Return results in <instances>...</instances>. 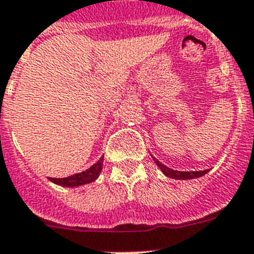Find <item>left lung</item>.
I'll return each instance as SVG.
<instances>
[{
  "mask_svg": "<svg viewBox=\"0 0 254 254\" xmlns=\"http://www.w3.org/2000/svg\"><path fill=\"white\" fill-rule=\"evenodd\" d=\"M154 162L156 163V166L159 167L160 171H162L163 174L166 175L167 177H171V179H175V180H189V179H195V177H201L203 176L205 174H207L209 171H190V172H184V171H175L171 170L168 167H166L164 164L159 162L155 158H152Z\"/></svg>",
  "mask_w": 254,
  "mask_h": 254,
  "instance_id": "left-lung-1",
  "label": "left lung"
}]
</instances>
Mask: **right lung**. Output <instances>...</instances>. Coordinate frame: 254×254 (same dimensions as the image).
Returning <instances> with one entry per match:
<instances>
[{"label":"right lung","instance_id":"1","mask_svg":"<svg viewBox=\"0 0 254 254\" xmlns=\"http://www.w3.org/2000/svg\"><path fill=\"white\" fill-rule=\"evenodd\" d=\"M103 160H104V156H102L98 162L95 163L94 166H91L88 170L83 171V172H80V174H75L69 177H64V179H53V177H49V180L57 185L69 188L88 184V183H92V181L96 180L99 175H100L103 168Z\"/></svg>","mask_w":254,"mask_h":254}]
</instances>
